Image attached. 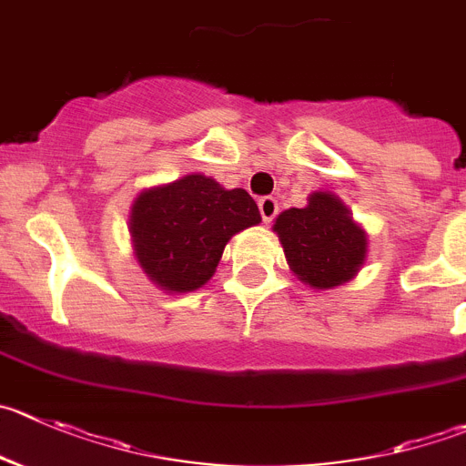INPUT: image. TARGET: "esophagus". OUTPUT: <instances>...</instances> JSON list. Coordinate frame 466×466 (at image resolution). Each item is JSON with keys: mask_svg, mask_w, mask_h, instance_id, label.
Segmentation results:
<instances>
[{"mask_svg": "<svg viewBox=\"0 0 466 466\" xmlns=\"http://www.w3.org/2000/svg\"><path fill=\"white\" fill-rule=\"evenodd\" d=\"M258 210H260V217H263L265 224H269V221H272L274 217H277V212H279L277 198H274V197L258 198Z\"/></svg>", "mask_w": 466, "mask_h": 466, "instance_id": "1", "label": "esophagus"}]
</instances>
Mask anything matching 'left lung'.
<instances>
[{
	"label": "left lung",
	"mask_w": 466,
	"mask_h": 466,
	"mask_svg": "<svg viewBox=\"0 0 466 466\" xmlns=\"http://www.w3.org/2000/svg\"><path fill=\"white\" fill-rule=\"evenodd\" d=\"M274 230L292 272L320 290L350 281L366 258V233L329 192L311 194L307 208L281 212Z\"/></svg>",
	"instance_id": "obj_1"
}]
</instances>
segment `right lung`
Listing matches in <instances>:
<instances>
[{
	"instance_id": "add662e5",
	"label": "right lung",
	"mask_w": 466,
	"mask_h": 466,
	"mask_svg": "<svg viewBox=\"0 0 466 466\" xmlns=\"http://www.w3.org/2000/svg\"><path fill=\"white\" fill-rule=\"evenodd\" d=\"M245 189H224L201 174L146 189L132 206L137 258L162 290L189 292L215 274L230 238L258 224Z\"/></svg>"
}]
</instances>
